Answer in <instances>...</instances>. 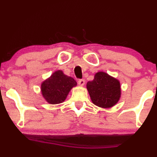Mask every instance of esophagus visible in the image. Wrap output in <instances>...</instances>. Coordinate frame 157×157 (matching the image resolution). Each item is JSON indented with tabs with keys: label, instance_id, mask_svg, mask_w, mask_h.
<instances>
[{
	"label": "esophagus",
	"instance_id": "1",
	"mask_svg": "<svg viewBox=\"0 0 157 157\" xmlns=\"http://www.w3.org/2000/svg\"><path fill=\"white\" fill-rule=\"evenodd\" d=\"M78 84L80 85V86H84L85 80H83V79H79V80H78Z\"/></svg>",
	"mask_w": 157,
	"mask_h": 157
}]
</instances>
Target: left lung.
I'll return each instance as SVG.
<instances>
[{"label": "left lung", "instance_id": "left-lung-1", "mask_svg": "<svg viewBox=\"0 0 157 157\" xmlns=\"http://www.w3.org/2000/svg\"><path fill=\"white\" fill-rule=\"evenodd\" d=\"M86 86L93 103L99 107H112L120 97V82L105 72L97 73Z\"/></svg>", "mask_w": 157, "mask_h": 157}]
</instances>
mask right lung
I'll return each instance as SVG.
<instances>
[{"instance_id":"add662e5","label":"right lung","mask_w":157,"mask_h":157,"mask_svg":"<svg viewBox=\"0 0 157 157\" xmlns=\"http://www.w3.org/2000/svg\"><path fill=\"white\" fill-rule=\"evenodd\" d=\"M77 85L72 77H68L62 71H55L41 85L43 96L51 104L61 103L66 100L71 88Z\"/></svg>"}]
</instances>
